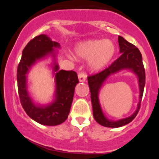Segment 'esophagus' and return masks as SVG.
I'll list each match as a JSON object with an SVG mask.
<instances>
[{
    "label": "esophagus",
    "instance_id": "34e87169",
    "mask_svg": "<svg viewBox=\"0 0 159 159\" xmlns=\"http://www.w3.org/2000/svg\"><path fill=\"white\" fill-rule=\"evenodd\" d=\"M86 77V74L84 72H80L79 75H78V79H79V81L80 82L85 81Z\"/></svg>",
    "mask_w": 159,
    "mask_h": 159
}]
</instances>
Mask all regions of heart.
<instances>
[{
    "label": "heart",
    "mask_w": 159,
    "mask_h": 159,
    "mask_svg": "<svg viewBox=\"0 0 159 159\" xmlns=\"http://www.w3.org/2000/svg\"><path fill=\"white\" fill-rule=\"evenodd\" d=\"M75 51L78 57L89 60L91 70L99 71L109 64L116 54V48L111 40L92 39L80 43Z\"/></svg>",
    "instance_id": "1"
}]
</instances>
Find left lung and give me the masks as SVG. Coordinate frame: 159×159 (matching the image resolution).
Segmentation results:
<instances>
[{"label":"left lung","mask_w":159,"mask_h":159,"mask_svg":"<svg viewBox=\"0 0 159 159\" xmlns=\"http://www.w3.org/2000/svg\"><path fill=\"white\" fill-rule=\"evenodd\" d=\"M118 42L119 52L121 53L120 57L115 61L108 68L96 75L88 77L89 88L90 91L91 102L93 106V113L95 120L99 125L103 127L116 128L125 126L133 120L140 110L141 101L143 95V90L145 84V73L143 64V58L141 53L138 48L127 42L122 37L119 36ZM127 69L135 74L139 79V102L137 109L131 116L127 118L113 121L108 120L103 114L99 101V92L104 82L111 75L118 73L120 70Z\"/></svg>","instance_id":"1"}]
</instances>
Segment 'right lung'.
<instances>
[{
    "label": "right lung",
    "mask_w": 159,
    "mask_h": 159,
    "mask_svg": "<svg viewBox=\"0 0 159 159\" xmlns=\"http://www.w3.org/2000/svg\"><path fill=\"white\" fill-rule=\"evenodd\" d=\"M60 44L53 41L46 34H40L27 43L17 69L18 92L21 106L32 119L43 125L56 126L66 121L70 111L75 89L79 83L77 75L74 71L59 70L56 61ZM51 55L53 58L52 67L55 77L54 101L46 105L35 104L30 96L27 87V74L39 60Z\"/></svg>",
    "instance_id": "obj_1"
}]
</instances>
